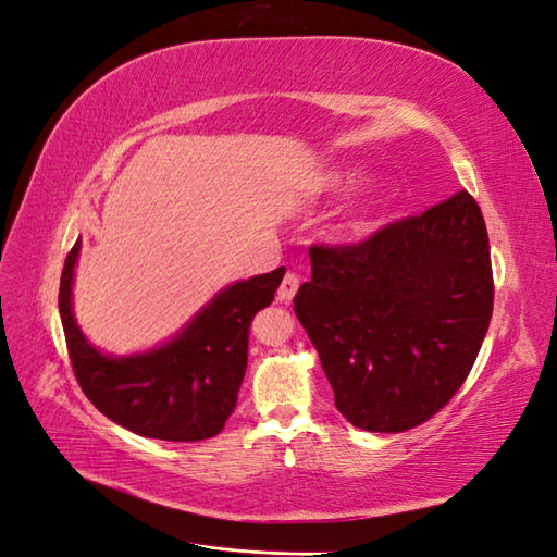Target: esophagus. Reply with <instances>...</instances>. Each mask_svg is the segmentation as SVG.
I'll use <instances>...</instances> for the list:
<instances>
[{
	"mask_svg": "<svg viewBox=\"0 0 557 557\" xmlns=\"http://www.w3.org/2000/svg\"><path fill=\"white\" fill-rule=\"evenodd\" d=\"M300 288V276L295 274V271H288L286 276H283L281 286H278V300L281 302H290L295 298V293Z\"/></svg>",
	"mask_w": 557,
	"mask_h": 557,
	"instance_id": "obj_1",
	"label": "esophagus"
}]
</instances>
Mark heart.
Returning a JSON list of instances; mask_svg holds the SVG:
<instances>
[{"label":"heart","mask_w":557,"mask_h":557,"mask_svg":"<svg viewBox=\"0 0 557 557\" xmlns=\"http://www.w3.org/2000/svg\"><path fill=\"white\" fill-rule=\"evenodd\" d=\"M355 176L352 174H336V176H333V185H345V183H350ZM350 226L352 228H360L362 226V216H352L350 219Z\"/></svg>","instance_id":"1"}]
</instances>
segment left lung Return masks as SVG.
<instances>
[{
	"instance_id": "8db88e82",
	"label": "left lung",
	"mask_w": 557,
	"mask_h": 557,
	"mask_svg": "<svg viewBox=\"0 0 557 557\" xmlns=\"http://www.w3.org/2000/svg\"><path fill=\"white\" fill-rule=\"evenodd\" d=\"M295 293L341 414L400 434L450 403L493 314L488 233L467 190L391 221L362 243L310 247Z\"/></svg>"
}]
</instances>
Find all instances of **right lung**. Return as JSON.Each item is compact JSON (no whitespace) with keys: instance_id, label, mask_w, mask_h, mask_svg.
Listing matches in <instances>:
<instances>
[{"instance_id":"right-lung-1","label":"right lung","mask_w":557,"mask_h":557,"mask_svg":"<svg viewBox=\"0 0 557 557\" xmlns=\"http://www.w3.org/2000/svg\"><path fill=\"white\" fill-rule=\"evenodd\" d=\"M78 250L81 240L61 269L59 314L73 374L88 400L145 438L190 443L216 436L238 400L252 319L274 302L286 269L233 283L164 348L111 360L85 341L71 312Z\"/></svg>"}]
</instances>
